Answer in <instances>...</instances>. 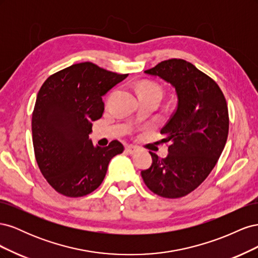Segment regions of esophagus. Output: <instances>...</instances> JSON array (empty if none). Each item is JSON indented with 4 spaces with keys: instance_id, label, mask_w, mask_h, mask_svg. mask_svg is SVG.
I'll use <instances>...</instances> for the list:
<instances>
[{
    "instance_id": "obj_1",
    "label": "esophagus",
    "mask_w": 258,
    "mask_h": 258,
    "mask_svg": "<svg viewBox=\"0 0 258 258\" xmlns=\"http://www.w3.org/2000/svg\"><path fill=\"white\" fill-rule=\"evenodd\" d=\"M138 150H139V148L137 146H135V145H127L126 146V152L128 154H131V155L136 154L138 152Z\"/></svg>"
}]
</instances>
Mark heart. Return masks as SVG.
<instances>
[{
    "instance_id": "1",
    "label": "heart",
    "mask_w": 258,
    "mask_h": 258,
    "mask_svg": "<svg viewBox=\"0 0 258 258\" xmlns=\"http://www.w3.org/2000/svg\"><path fill=\"white\" fill-rule=\"evenodd\" d=\"M138 90L140 92V96L141 95H147V93H154L157 92L161 95V89L158 85L150 82H143L139 85Z\"/></svg>"
}]
</instances>
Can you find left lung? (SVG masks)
Segmentation results:
<instances>
[{"mask_svg":"<svg viewBox=\"0 0 258 258\" xmlns=\"http://www.w3.org/2000/svg\"><path fill=\"white\" fill-rule=\"evenodd\" d=\"M144 73L172 85L177 103L160 130L168 156L150 152L152 166L141 175L154 194L181 198L205 181L220 158L228 137L227 103L218 85L183 59L165 60Z\"/></svg>","mask_w":258,"mask_h":258,"instance_id":"left-lung-1","label":"left lung"}]
</instances>
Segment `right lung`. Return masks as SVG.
I'll use <instances>...</instances> for the list:
<instances>
[{"label": "right lung", "mask_w": 258, "mask_h": 258, "mask_svg": "<svg viewBox=\"0 0 258 258\" xmlns=\"http://www.w3.org/2000/svg\"><path fill=\"white\" fill-rule=\"evenodd\" d=\"M128 74L82 62L50 75L37 93L32 114L35 159L52 188L67 197H83L102 183L114 156L123 145L114 140L95 146L92 121L102 117V97Z\"/></svg>", "instance_id": "right-lung-1"}]
</instances>
